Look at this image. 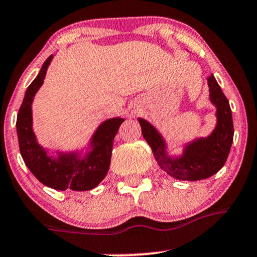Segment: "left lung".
Here are the masks:
<instances>
[{
	"label": "left lung",
	"instance_id": "1",
	"mask_svg": "<svg viewBox=\"0 0 257 257\" xmlns=\"http://www.w3.org/2000/svg\"><path fill=\"white\" fill-rule=\"evenodd\" d=\"M210 102L216 108V125L207 137L185 144L182 155H168L162 135L147 120L138 117L142 135L152 148L154 158L168 176L184 182H196L214 176L227 160L233 142V121L227 98L214 75L207 78Z\"/></svg>",
	"mask_w": 257,
	"mask_h": 257
}]
</instances>
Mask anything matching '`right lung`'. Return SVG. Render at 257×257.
Instances as JSON below:
<instances>
[{
  "label": "right lung",
  "mask_w": 257,
  "mask_h": 257,
  "mask_svg": "<svg viewBox=\"0 0 257 257\" xmlns=\"http://www.w3.org/2000/svg\"><path fill=\"white\" fill-rule=\"evenodd\" d=\"M51 60L53 55L45 60L36 79L27 87L18 113L17 132L21 158L33 176L48 188L60 191L67 189L87 191L96 188L107 176L114 137L125 120L120 116L104 120L93 132L84 156L79 152H57V156L49 155V152L38 143L33 132L32 102L43 84Z\"/></svg>",
  "instance_id": "1"
}]
</instances>
